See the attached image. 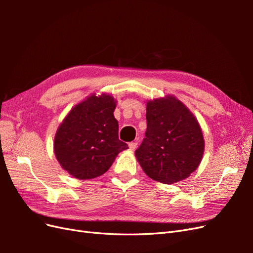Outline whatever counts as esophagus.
<instances>
[{
  "instance_id": "obj_1",
  "label": "esophagus",
  "mask_w": 253,
  "mask_h": 253,
  "mask_svg": "<svg viewBox=\"0 0 253 253\" xmlns=\"http://www.w3.org/2000/svg\"><path fill=\"white\" fill-rule=\"evenodd\" d=\"M137 144H138V143H137L136 141H132V142L128 143V147L131 150H135L137 148Z\"/></svg>"
}]
</instances>
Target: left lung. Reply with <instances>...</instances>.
I'll return each instance as SVG.
<instances>
[{
	"instance_id": "1",
	"label": "left lung",
	"mask_w": 253,
	"mask_h": 253,
	"mask_svg": "<svg viewBox=\"0 0 253 253\" xmlns=\"http://www.w3.org/2000/svg\"><path fill=\"white\" fill-rule=\"evenodd\" d=\"M147 131L135 155L150 178L170 185L200 166L205 140L194 115L174 96L147 102Z\"/></svg>"
}]
</instances>
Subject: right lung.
Wrapping results in <instances>:
<instances>
[{
	"label": "right lung",
	"instance_id": "1",
	"mask_svg": "<svg viewBox=\"0 0 253 253\" xmlns=\"http://www.w3.org/2000/svg\"><path fill=\"white\" fill-rule=\"evenodd\" d=\"M116 100L95 94L75 105L57 129L53 141L56 158L75 178L91 179L110 169L127 144L118 138L114 117Z\"/></svg>",
	"mask_w": 253,
	"mask_h": 253
}]
</instances>
